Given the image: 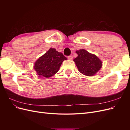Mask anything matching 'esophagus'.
<instances>
[{
	"label": "esophagus",
	"mask_w": 130,
	"mask_h": 130,
	"mask_svg": "<svg viewBox=\"0 0 130 130\" xmlns=\"http://www.w3.org/2000/svg\"><path fill=\"white\" fill-rule=\"evenodd\" d=\"M68 58L69 59V60H72L73 59V57L72 56H68Z\"/></svg>",
	"instance_id": "34e87169"
}]
</instances>
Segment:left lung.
Instances as JSON below:
<instances>
[{"label":"left lung","mask_w":130,"mask_h":130,"mask_svg":"<svg viewBox=\"0 0 130 130\" xmlns=\"http://www.w3.org/2000/svg\"><path fill=\"white\" fill-rule=\"evenodd\" d=\"M77 57L74 59L78 71L87 76H93L100 69L102 62L96 55L85 49L77 50Z\"/></svg>","instance_id":"left-lung-1"}]
</instances>
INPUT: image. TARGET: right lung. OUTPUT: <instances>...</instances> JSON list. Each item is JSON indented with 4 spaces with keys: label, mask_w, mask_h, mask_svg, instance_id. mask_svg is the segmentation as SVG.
<instances>
[{
    "label": "right lung",
    "mask_w": 130,
    "mask_h": 130,
    "mask_svg": "<svg viewBox=\"0 0 130 130\" xmlns=\"http://www.w3.org/2000/svg\"><path fill=\"white\" fill-rule=\"evenodd\" d=\"M66 60L67 58L62 53L50 48L35 63L34 68L38 75L48 78L58 72L63 61Z\"/></svg>",
    "instance_id": "right-lung-1"
}]
</instances>
